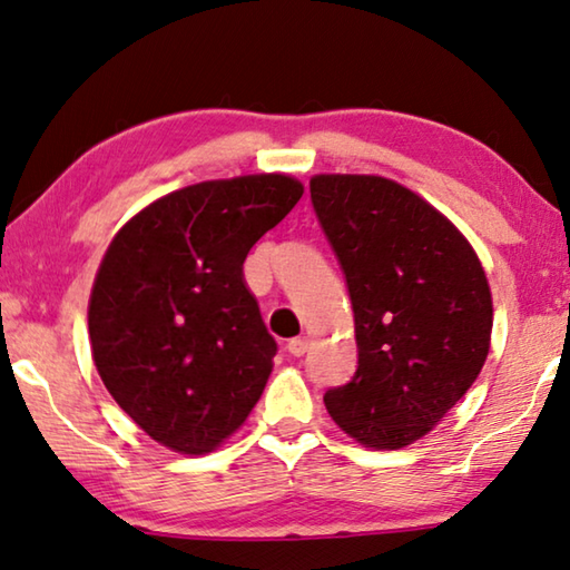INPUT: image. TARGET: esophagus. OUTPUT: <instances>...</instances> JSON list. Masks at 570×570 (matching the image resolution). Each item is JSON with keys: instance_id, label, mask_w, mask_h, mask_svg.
I'll return each instance as SVG.
<instances>
[{"instance_id": "1", "label": "esophagus", "mask_w": 570, "mask_h": 570, "mask_svg": "<svg viewBox=\"0 0 570 570\" xmlns=\"http://www.w3.org/2000/svg\"><path fill=\"white\" fill-rule=\"evenodd\" d=\"M286 350L292 352L294 357H302L306 350H309V340L306 337H294V340H288V345H286Z\"/></svg>"}]
</instances>
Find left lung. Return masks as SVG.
<instances>
[{"label": "left lung", "instance_id": "8db88e82", "mask_svg": "<svg viewBox=\"0 0 570 570\" xmlns=\"http://www.w3.org/2000/svg\"><path fill=\"white\" fill-rule=\"evenodd\" d=\"M312 205L355 314L357 370L324 405L360 444L401 449L444 419L490 352L492 294L469 240L393 179L317 175Z\"/></svg>", "mask_w": 570, "mask_h": 570}]
</instances>
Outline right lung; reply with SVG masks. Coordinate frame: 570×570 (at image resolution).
Segmentation results:
<instances>
[{
	"label": "right lung",
	"instance_id": "add662e5",
	"mask_svg": "<svg viewBox=\"0 0 570 570\" xmlns=\"http://www.w3.org/2000/svg\"><path fill=\"white\" fill-rule=\"evenodd\" d=\"M302 195L286 175L189 185L144 207L108 246L88 304L94 363L159 444L207 454L258 403L276 340L243 261Z\"/></svg>",
	"mask_w": 570,
	"mask_h": 570
}]
</instances>
